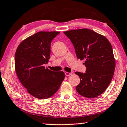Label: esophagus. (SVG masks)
Segmentation results:
<instances>
[{"label":"esophagus","instance_id":"esophagus-1","mask_svg":"<svg viewBox=\"0 0 127 127\" xmlns=\"http://www.w3.org/2000/svg\"><path fill=\"white\" fill-rule=\"evenodd\" d=\"M72 72H65V76H69L70 75H72Z\"/></svg>","mask_w":127,"mask_h":127}]
</instances>
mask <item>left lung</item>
Masks as SVG:
<instances>
[{"label": "left lung", "mask_w": 127, "mask_h": 127, "mask_svg": "<svg viewBox=\"0 0 127 127\" xmlns=\"http://www.w3.org/2000/svg\"><path fill=\"white\" fill-rule=\"evenodd\" d=\"M74 46L77 59L85 60L86 72H76L80 82L76 87L84 97L94 98L102 94L112 80L115 59L111 43L104 36L87 28L64 32Z\"/></svg>", "instance_id": "left-lung-1"}]
</instances>
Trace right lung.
<instances>
[{"mask_svg": "<svg viewBox=\"0 0 127 127\" xmlns=\"http://www.w3.org/2000/svg\"><path fill=\"white\" fill-rule=\"evenodd\" d=\"M59 33L38 32L22 41L15 52L16 75L28 93L37 99L51 97L65 77L64 72L52 71L43 66L48 63L51 41Z\"/></svg>", "mask_w": 127, "mask_h": 127, "instance_id": "obj_1", "label": "right lung"}]
</instances>
